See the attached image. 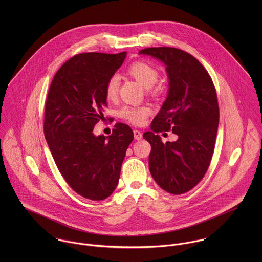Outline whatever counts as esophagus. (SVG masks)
<instances>
[{
  "instance_id": "34e87169",
  "label": "esophagus",
  "mask_w": 262,
  "mask_h": 262,
  "mask_svg": "<svg viewBox=\"0 0 262 262\" xmlns=\"http://www.w3.org/2000/svg\"><path fill=\"white\" fill-rule=\"evenodd\" d=\"M133 133H134V138L136 140H141L142 139V133L139 130H134Z\"/></svg>"
}]
</instances>
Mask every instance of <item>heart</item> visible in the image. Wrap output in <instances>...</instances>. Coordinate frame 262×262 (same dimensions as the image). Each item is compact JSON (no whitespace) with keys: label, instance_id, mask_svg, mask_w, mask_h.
<instances>
[{"label":"heart","instance_id":"b5f03b06","mask_svg":"<svg viewBox=\"0 0 262 262\" xmlns=\"http://www.w3.org/2000/svg\"><path fill=\"white\" fill-rule=\"evenodd\" d=\"M127 73L141 85L146 88L150 94H157L160 92V88L155 85L158 80L159 73L158 70L145 61H135L129 66ZM119 76L113 75L107 79L105 84V94L109 100H115L119 91ZM119 116L126 121L135 124L142 125L146 122V119L151 114V109L148 106L130 107L125 106L119 110Z\"/></svg>","mask_w":262,"mask_h":262}]
</instances>
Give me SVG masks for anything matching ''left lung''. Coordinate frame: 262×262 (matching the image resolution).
I'll return each instance as SVG.
<instances>
[{
    "mask_svg": "<svg viewBox=\"0 0 262 262\" xmlns=\"http://www.w3.org/2000/svg\"><path fill=\"white\" fill-rule=\"evenodd\" d=\"M139 53L161 60L169 78L168 96L143 134L151 145L150 173L165 191L182 194L202 181L212 160L220 116L216 89L203 64L182 49L149 47ZM169 129L179 138L164 145L157 133Z\"/></svg>",
    "mask_w": 262,
    "mask_h": 262,
    "instance_id": "left-lung-1",
    "label": "left lung"
}]
</instances>
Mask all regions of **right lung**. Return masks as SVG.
<instances>
[{
	"label": "right lung",
	"instance_id": "obj_1",
	"mask_svg": "<svg viewBox=\"0 0 262 262\" xmlns=\"http://www.w3.org/2000/svg\"><path fill=\"white\" fill-rule=\"evenodd\" d=\"M125 57V51L76 54L54 75L45 103L44 135L56 166L76 193L93 201L115 190L134 139L124 123H116L108 137L93 133L107 106L106 81Z\"/></svg>",
	"mask_w": 262,
	"mask_h": 262
}]
</instances>
